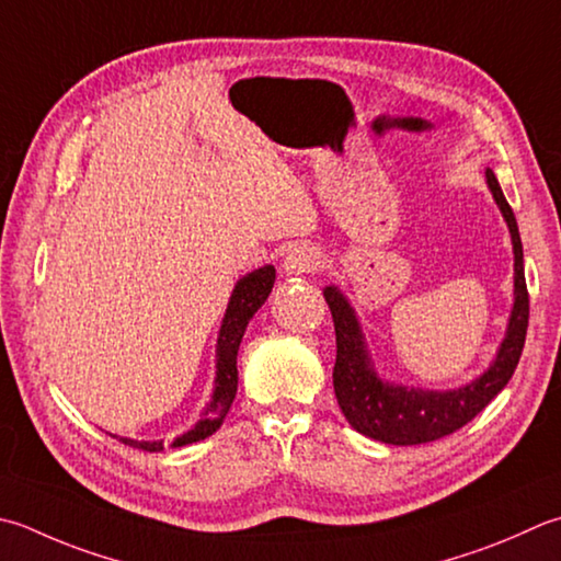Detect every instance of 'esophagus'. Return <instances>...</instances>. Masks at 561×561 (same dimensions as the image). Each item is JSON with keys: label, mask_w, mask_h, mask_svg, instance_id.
I'll use <instances>...</instances> for the list:
<instances>
[{"label": "esophagus", "mask_w": 561, "mask_h": 561, "mask_svg": "<svg viewBox=\"0 0 561 561\" xmlns=\"http://www.w3.org/2000/svg\"><path fill=\"white\" fill-rule=\"evenodd\" d=\"M284 272L287 274H309L316 272L321 267V250L309 245V243H301V245H294L289 248L287 255H284Z\"/></svg>", "instance_id": "1"}]
</instances>
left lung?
Listing matches in <instances>:
<instances>
[{
    "instance_id": "1",
    "label": "left lung",
    "mask_w": 561,
    "mask_h": 561,
    "mask_svg": "<svg viewBox=\"0 0 561 561\" xmlns=\"http://www.w3.org/2000/svg\"><path fill=\"white\" fill-rule=\"evenodd\" d=\"M486 184L503 221L508 226L513 243V309L496 357L491 359L489 369L481 371L477 379L445 391L405 387V383L381 379L375 369V359L369 355L353 304L347 301V296L335 284H328L323 289L335 323V399L347 423L357 433L371 437V440L387 445H421L440 440V437L459 431L477 413L484 411L511 381L515 367H518L530 316V299L523 270V243L513 208L508 206L496 174L491 170H486Z\"/></svg>"
}]
</instances>
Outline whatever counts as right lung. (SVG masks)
Listing matches in <instances>:
<instances>
[{
  "label": "right lung",
  "mask_w": 561,
  "mask_h": 561,
  "mask_svg": "<svg viewBox=\"0 0 561 561\" xmlns=\"http://www.w3.org/2000/svg\"><path fill=\"white\" fill-rule=\"evenodd\" d=\"M274 272L272 265L257 267L248 272L245 277L236 282L233 291H230V299L226 306L221 331L216 337V379H214V393L208 403L204 405L202 419L194 423L192 431L178 435L170 447H184L192 443L206 440L208 435H214L218 427H221L226 413L230 411V403L236 399L238 391V347L240 340H243L245 328L250 318L257 313L262 304L267 301V296L274 287ZM118 437V435H114ZM121 443L128 447H138L142 453H162L164 440H134V437H118Z\"/></svg>",
  "instance_id": "add662e5"
}]
</instances>
